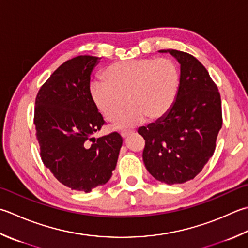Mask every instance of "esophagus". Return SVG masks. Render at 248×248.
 <instances>
[{"mask_svg": "<svg viewBox=\"0 0 248 248\" xmlns=\"http://www.w3.org/2000/svg\"><path fill=\"white\" fill-rule=\"evenodd\" d=\"M131 133H132V131H121L120 135H121V137H123L124 139H125V138H128Z\"/></svg>", "mask_w": 248, "mask_h": 248, "instance_id": "1", "label": "esophagus"}]
</instances>
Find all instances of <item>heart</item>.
<instances>
[{
    "instance_id": "1",
    "label": "heart",
    "mask_w": 248,
    "mask_h": 248,
    "mask_svg": "<svg viewBox=\"0 0 248 248\" xmlns=\"http://www.w3.org/2000/svg\"><path fill=\"white\" fill-rule=\"evenodd\" d=\"M179 69L170 58H142L111 63L103 77L91 81L90 95L96 108L108 121L119 117L118 127H133L156 120L172 108L179 87Z\"/></svg>"
}]
</instances>
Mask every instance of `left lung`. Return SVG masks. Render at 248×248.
Here are the masks:
<instances>
[{
	"mask_svg": "<svg viewBox=\"0 0 248 248\" xmlns=\"http://www.w3.org/2000/svg\"><path fill=\"white\" fill-rule=\"evenodd\" d=\"M181 64L179 87L168 113L138 132L143 161L157 181L173 185L195 178L213 156L222 125L221 100L207 70L187 52L168 49Z\"/></svg>",
	"mask_w": 248,
	"mask_h": 248,
	"instance_id": "left-lung-1",
	"label": "left lung"
}]
</instances>
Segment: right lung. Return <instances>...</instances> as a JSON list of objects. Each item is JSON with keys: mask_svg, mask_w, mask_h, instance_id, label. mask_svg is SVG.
<instances>
[{"mask_svg": "<svg viewBox=\"0 0 248 248\" xmlns=\"http://www.w3.org/2000/svg\"><path fill=\"white\" fill-rule=\"evenodd\" d=\"M100 58L78 56L61 64L35 99L34 124L44 166L72 190L90 192L109 181L123 138L94 139L104 119L90 95V75Z\"/></svg>", "mask_w": 248, "mask_h": 248, "instance_id": "right-lung-1", "label": "right lung"}]
</instances>
